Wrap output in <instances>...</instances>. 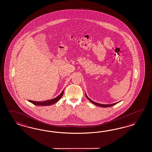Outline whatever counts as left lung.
Wrapping results in <instances>:
<instances>
[{
  "label": "left lung",
  "instance_id": "8db88e82",
  "mask_svg": "<svg viewBox=\"0 0 152 152\" xmlns=\"http://www.w3.org/2000/svg\"><path fill=\"white\" fill-rule=\"evenodd\" d=\"M86 98L89 100L92 104H93L94 105H96V106H100V107H110V106H113V105H114V104H110V105H104V104H99V103H97V102H94V101H92L90 99H89V97H88V96L86 95Z\"/></svg>",
  "mask_w": 152,
  "mask_h": 152
}]
</instances>
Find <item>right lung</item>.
Here are the masks:
<instances>
[{
	"label": "right lung",
	"instance_id": "1",
	"mask_svg": "<svg viewBox=\"0 0 152 152\" xmlns=\"http://www.w3.org/2000/svg\"><path fill=\"white\" fill-rule=\"evenodd\" d=\"M63 95V92L62 91L57 97L54 98L53 99H51V100H48L45 101H40V102L39 101L36 102V101H31V100H30V101L31 103L34 104V105H37V106H50V105H53L55 103H56L57 102H58L61 99V97H62Z\"/></svg>",
	"mask_w": 152,
	"mask_h": 152
}]
</instances>
